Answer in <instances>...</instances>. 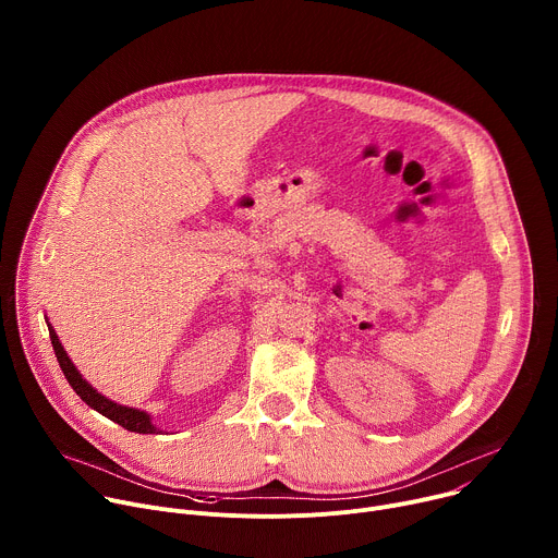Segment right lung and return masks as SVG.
<instances>
[{
  "instance_id": "add662e5",
  "label": "right lung",
  "mask_w": 558,
  "mask_h": 558,
  "mask_svg": "<svg viewBox=\"0 0 558 558\" xmlns=\"http://www.w3.org/2000/svg\"><path fill=\"white\" fill-rule=\"evenodd\" d=\"M48 331H50V342H52V349H54V355H57V362L68 379V384L72 386V390L82 397V400L95 409L97 413H101L104 417L117 422L119 426H123L125 430L130 433H138V435H158L163 433L161 428H156V424H151V415H147L145 411H138V409H130V407H123V404H117L112 400H108L106 395H101L82 373H78V368L72 364V360L68 357L65 349L61 347L59 342V336L54 333V329L50 327L48 323Z\"/></svg>"
}]
</instances>
